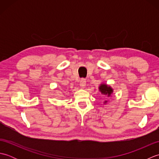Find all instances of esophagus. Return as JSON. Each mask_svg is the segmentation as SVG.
I'll use <instances>...</instances> for the list:
<instances>
[{
	"label": "esophagus",
	"mask_w": 159,
	"mask_h": 159,
	"mask_svg": "<svg viewBox=\"0 0 159 159\" xmlns=\"http://www.w3.org/2000/svg\"><path fill=\"white\" fill-rule=\"evenodd\" d=\"M80 86L82 87V88H84L86 86V80L85 79H82L80 81Z\"/></svg>",
	"instance_id": "1"
}]
</instances>
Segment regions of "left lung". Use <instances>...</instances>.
Wrapping results in <instances>:
<instances>
[{
  "instance_id": "1",
  "label": "left lung",
  "mask_w": 159,
  "mask_h": 159,
  "mask_svg": "<svg viewBox=\"0 0 159 159\" xmlns=\"http://www.w3.org/2000/svg\"><path fill=\"white\" fill-rule=\"evenodd\" d=\"M99 91L101 92V93L103 94V95L107 96L109 97L111 96V94L113 92V89L111 88V87L109 85H106V84H101L99 87ZM107 101H105L104 103H106Z\"/></svg>"
}]
</instances>
